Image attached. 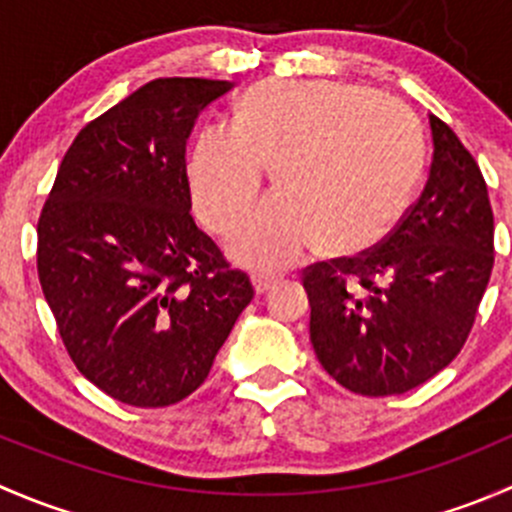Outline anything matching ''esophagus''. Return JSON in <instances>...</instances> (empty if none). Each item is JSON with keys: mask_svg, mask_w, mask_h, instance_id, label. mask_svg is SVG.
<instances>
[{"mask_svg": "<svg viewBox=\"0 0 512 512\" xmlns=\"http://www.w3.org/2000/svg\"><path fill=\"white\" fill-rule=\"evenodd\" d=\"M280 280H282V275H277V272H270V270H257L255 275H252V285H255V289L260 294L275 289V285Z\"/></svg>", "mask_w": 512, "mask_h": 512, "instance_id": "esophagus-1", "label": "esophagus"}]
</instances>
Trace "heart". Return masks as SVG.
I'll return each mask as SVG.
<instances>
[{"label": "heart", "mask_w": 512, "mask_h": 512, "mask_svg": "<svg viewBox=\"0 0 512 512\" xmlns=\"http://www.w3.org/2000/svg\"><path fill=\"white\" fill-rule=\"evenodd\" d=\"M265 165L280 193L230 237L237 260L280 267L317 240L329 255L379 245L404 215L423 170L414 113L339 81H262L232 111V126L198 133L188 185L198 218L227 232L255 200Z\"/></svg>", "instance_id": "obj_1"}]
</instances>
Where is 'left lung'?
<instances>
[{
	"label": "left lung",
	"mask_w": 512,
	"mask_h": 512,
	"mask_svg": "<svg viewBox=\"0 0 512 512\" xmlns=\"http://www.w3.org/2000/svg\"><path fill=\"white\" fill-rule=\"evenodd\" d=\"M423 193L376 247L304 270L309 339L332 379L361 396L416 389L466 344L493 270V210L456 133L428 116Z\"/></svg>",
	"instance_id": "8db88e82"
}]
</instances>
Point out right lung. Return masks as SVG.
<instances>
[{"mask_svg":"<svg viewBox=\"0 0 512 512\" xmlns=\"http://www.w3.org/2000/svg\"><path fill=\"white\" fill-rule=\"evenodd\" d=\"M232 81L156 79L86 123L41 210L36 267L76 369L141 409L210 374L255 289L190 215L185 143Z\"/></svg>","mask_w":512,"mask_h":512,"instance_id":"right-lung-1","label":"right lung"}]
</instances>
